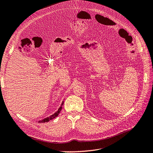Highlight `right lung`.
Instances as JSON below:
<instances>
[{
	"label": "right lung",
	"mask_w": 153,
	"mask_h": 153,
	"mask_svg": "<svg viewBox=\"0 0 153 153\" xmlns=\"http://www.w3.org/2000/svg\"><path fill=\"white\" fill-rule=\"evenodd\" d=\"M63 103H64V101L63 102H62V105H61V106H60V108H59V110H57V111H56L54 114H53L52 115H51V116H50L49 117H47V118H44V119H43V120H39V122H40V123H45V122H48V121H50V120H52V119H53V118H55L56 117H57L58 115H59V113H60V111H61V110H62V105H63Z\"/></svg>",
	"instance_id": "1"
}]
</instances>
